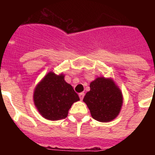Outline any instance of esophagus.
Masks as SVG:
<instances>
[{
    "label": "esophagus",
    "mask_w": 155,
    "mask_h": 155,
    "mask_svg": "<svg viewBox=\"0 0 155 155\" xmlns=\"http://www.w3.org/2000/svg\"><path fill=\"white\" fill-rule=\"evenodd\" d=\"M79 97H80V100L82 101L84 99V92H80V94H79Z\"/></svg>",
    "instance_id": "obj_1"
}]
</instances>
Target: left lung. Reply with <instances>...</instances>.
I'll return each mask as SVG.
<instances>
[{
  "label": "left lung",
  "instance_id": "8db88e82",
  "mask_svg": "<svg viewBox=\"0 0 155 155\" xmlns=\"http://www.w3.org/2000/svg\"><path fill=\"white\" fill-rule=\"evenodd\" d=\"M92 118L101 122L115 119L122 106L121 91L112 79L98 77L90 84V91L84 98Z\"/></svg>",
  "mask_w": 155,
  "mask_h": 155
}]
</instances>
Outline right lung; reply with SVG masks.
<instances>
[{
    "mask_svg": "<svg viewBox=\"0 0 155 155\" xmlns=\"http://www.w3.org/2000/svg\"><path fill=\"white\" fill-rule=\"evenodd\" d=\"M80 97L72 86L66 82L64 75L50 71L40 81L34 92V102L44 118L58 120L67 117L73 103Z\"/></svg>",
    "mask_w": 155,
    "mask_h": 155,
    "instance_id": "obj_1",
    "label": "right lung"
}]
</instances>
